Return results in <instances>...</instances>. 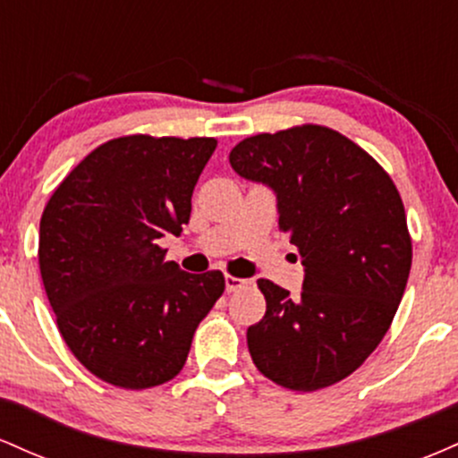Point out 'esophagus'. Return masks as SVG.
<instances>
[{"label":"esophagus","mask_w":458,"mask_h":458,"mask_svg":"<svg viewBox=\"0 0 458 458\" xmlns=\"http://www.w3.org/2000/svg\"><path fill=\"white\" fill-rule=\"evenodd\" d=\"M247 284V280H243V277H234V276H225V291L228 293H236L241 291Z\"/></svg>","instance_id":"1"}]
</instances>
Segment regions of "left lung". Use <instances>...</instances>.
Listing matches in <instances>:
<instances>
[{
  "instance_id": "obj_1",
  "label": "left lung",
  "mask_w": 458,
  "mask_h": 458,
  "mask_svg": "<svg viewBox=\"0 0 458 458\" xmlns=\"http://www.w3.org/2000/svg\"><path fill=\"white\" fill-rule=\"evenodd\" d=\"M230 165L276 191L280 230L306 267L299 299L259 280L267 312L247 329L251 360L288 390L334 386L379 346L407 286L401 193L364 148L320 124L245 138Z\"/></svg>"
}]
</instances>
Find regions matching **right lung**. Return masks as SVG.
<instances>
[{"label":"right lung","instance_id":"1","mask_svg":"<svg viewBox=\"0 0 458 458\" xmlns=\"http://www.w3.org/2000/svg\"><path fill=\"white\" fill-rule=\"evenodd\" d=\"M215 138L124 135L94 148L40 217L38 265L57 329L94 377L124 390L174 379L222 271L187 273L159 239L181 234Z\"/></svg>","mask_w":458,"mask_h":458}]
</instances>
